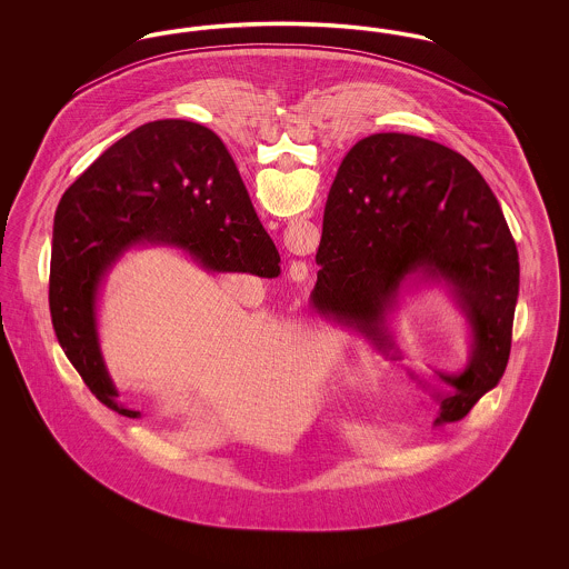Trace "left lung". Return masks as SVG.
<instances>
[{
    "instance_id": "left-lung-1",
    "label": "left lung",
    "mask_w": 569,
    "mask_h": 569,
    "mask_svg": "<svg viewBox=\"0 0 569 569\" xmlns=\"http://www.w3.org/2000/svg\"><path fill=\"white\" fill-rule=\"evenodd\" d=\"M311 300L401 358L386 313L407 277L441 279L471 328L460 373L435 371V425L465 418L508 367L520 267L503 211L476 166L420 136L358 140L328 193ZM413 376V373H411ZM416 379V376H413Z\"/></svg>"
}]
</instances>
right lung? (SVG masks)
I'll list each match as a JSON object with an SVG mask.
<instances>
[{"instance_id":"add662e5","label":"right lung","mask_w":569,"mask_h":569,"mask_svg":"<svg viewBox=\"0 0 569 569\" xmlns=\"http://www.w3.org/2000/svg\"><path fill=\"white\" fill-rule=\"evenodd\" d=\"M170 244L202 269L277 277L279 251L216 132L183 119L123 136L63 193L53 226L49 307L54 335L100 403L128 418L100 352L96 300L121 253Z\"/></svg>"}]
</instances>
